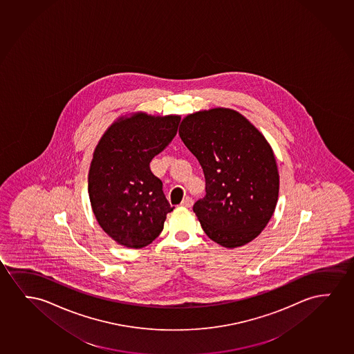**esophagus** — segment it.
<instances>
[{"label":"esophagus","mask_w":354,"mask_h":354,"mask_svg":"<svg viewBox=\"0 0 354 354\" xmlns=\"http://www.w3.org/2000/svg\"><path fill=\"white\" fill-rule=\"evenodd\" d=\"M193 199L190 198V196H185V199L182 200V203H180V206H183V207H192L193 206Z\"/></svg>","instance_id":"34e87169"}]
</instances>
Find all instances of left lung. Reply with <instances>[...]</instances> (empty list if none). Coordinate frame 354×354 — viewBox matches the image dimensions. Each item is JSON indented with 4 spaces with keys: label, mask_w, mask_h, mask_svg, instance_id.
Masks as SVG:
<instances>
[{
    "label": "left lung",
    "mask_w": 354,
    "mask_h": 354,
    "mask_svg": "<svg viewBox=\"0 0 354 354\" xmlns=\"http://www.w3.org/2000/svg\"><path fill=\"white\" fill-rule=\"evenodd\" d=\"M178 133L204 171L206 194L193 211L205 233L228 249L248 244L264 230L278 201L272 148L243 115L224 108L188 115Z\"/></svg>",
    "instance_id": "1"
}]
</instances>
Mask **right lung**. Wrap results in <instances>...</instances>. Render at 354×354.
<instances>
[{"mask_svg": "<svg viewBox=\"0 0 354 354\" xmlns=\"http://www.w3.org/2000/svg\"><path fill=\"white\" fill-rule=\"evenodd\" d=\"M180 116L145 113L119 120L102 137L88 174V194L95 218L119 244L140 249L153 243L174 209L150 161L177 135Z\"/></svg>", "mask_w": 354, "mask_h": 354, "instance_id": "obj_1", "label": "right lung"}]
</instances>
